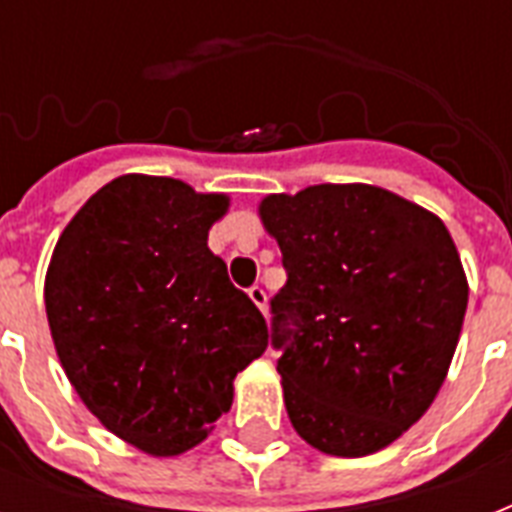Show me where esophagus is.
Listing matches in <instances>:
<instances>
[{
  "label": "esophagus",
  "mask_w": 512,
  "mask_h": 512,
  "mask_svg": "<svg viewBox=\"0 0 512 512\" xmlns=\"http://www.w3.org/2000/svg\"><path fill=\"white\" fill-rule=\"evenodd\" d=\"M249 297H252V303L260 308V311H268V297H265V289L260 287V284H255V287H249Z\"/></svg>",
  "instance_id": "obj_1"
}]
</instances>
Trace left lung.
<instances>
[{
  "instance_id": "left-lung-1",
  "label": "left lung",
  "mask_w": 512,
  "mask_h": 512,
  "mask_svg": "<svg viewBox=\"0 0 512 512\" xmlns=\"http://www.w3.org/2000/svg\"><path fill=\"white\" fill-rule=\"evenodd\" d=\"M287 284L271 345L295 430L364 457L412 428L452 364L468 281L446 225L374 185H311L260 204Z\"/></svg>"
}]
</instances>
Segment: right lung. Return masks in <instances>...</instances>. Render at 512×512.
<instances>
[{
  "mask_svg": "<svg viewBox=\"0 0 512 512\" xmlns=\"http://www.w3.org/2000/svg\"><path fill=\"white\" fill-rule=\"evenodd\" d=\"M228 209L172 177L103 185L58 239L44 305L60 364L111 433L156 457L207 438L263 356V313L207 233Z\"/></svg>",
  "mask_w": 512,
  "mask_h": 512,
  "instance_id": "obj_1",
  "label": "right lung"
}]
</instances>
